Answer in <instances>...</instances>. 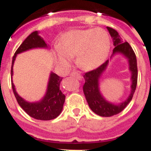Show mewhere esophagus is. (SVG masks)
<instances>
[{"mask_svg":"<svg viewBox=\"0 0 151 151\" xmlns=\"http://www.w3.org/2000/svg\"><path fill=\"white\" fill-rule=\"evenodd\" d=\"M70 76H71L75 77V78H76V79H81V77H82L81 76H80V74H79V73H78V72H71Z\"/></svg>","mask_w":151,"mask_h":151,"instance_id":"esophagus-1","label":"esophagus"}]
</instances>
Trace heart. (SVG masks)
<instances>
[{"label":"heart","instance_id":"obj_1","mask_svg":"<svg viewBox=\"0 0 151 151\" xmlns=\"http://www.w3.org/2000/svg\"><path fill=\"white\" fill-rule=\"evenodd\" d=\"M111 47L109 36L102 29H77L66 32L58 43L56 58L60 65L68 67L75 57L79 68L92 70L103 63Z\"/></svg>","mask_w":151,"mask_h":151}]
</instances>
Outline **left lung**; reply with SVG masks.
Returning <instances> with one entry per match:
<instances>
[{"instance_id":"8db88e82","label":"left lung","mask_w":151,"mask_h":151,"mask_svg":"<svg viewBox=\"0 0 151 151\" xmlns=\"http://www.w3.org/2000/svg\"><path fill=\"white\" fill-rule=\"evenodd\" d=\"M110 34L113 38L114 48L113 49V55L115 53H122L125 55L129 62V70L132 72V86H131V93L125 101L118 105L109 103L105 101L101 96L99 90V79L102 72L106 69L108 65V60L100 65L98 68L86 72L83 76L85 79V83L83 85V90L86 96V101L90 106V109L102 117H111L119 114L122 111L126 106L129 104L132 100L135 90L137 85V78H138V69H137V57L135 52L132 50V47L128 42H124L120 38L119 32L116 30L111 27H107Z\"/></svg>"}]
</instances>
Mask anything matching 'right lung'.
Returning <instances> with one entry per match:
<instances>
[{
  "label": "right lung",
  "instance_id": "1",
  "mask_svg": "<svg viewBox=\"0 0 151 151\" xmlns=\"http://www.w3.org/2000/svg\"><path fill=\"white\" fill-rule=\"evenodd\" d=\"M47 47V43L44 42L43 38L38 35L37 31L32 32L31 34L29 35L27 38L19 46V47L17 49L14 55L13 56L11 76H12L13 64L18 54L32 48ZM62 79L63 78L51 72L48 83L47 93L41 101L37 103H29L27 101H24L16 93L13 83H12V87L17 102L29 116L38 120L47 121L57 118L61 114V111L63 109L65 96L60 90V83Z\"/></svg>",
  "mask_w": 151,
  "mask_h": 151
}]
</instances>
